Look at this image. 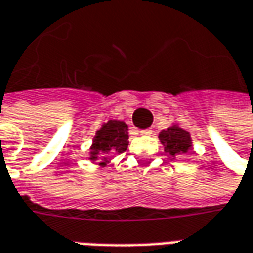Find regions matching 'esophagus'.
<instances>
[{
    "label": "esophagus",
    "mask_w": 253,
    "mask_h": 253,
    "mask_svg": "<svg viewBox=\"0 0 253 253\" xmlns=\"http://www.w3.org/2000/svg\"><path fill=\"white\" fill-rule=\"evenodd\" d=\"M152 130L151 128H146V130H141V135H151Z\"/></svg>",
    "instance_id": "obj_1"
}]
</instances>
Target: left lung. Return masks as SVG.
<instances>
[{"label": "left lung", "mask_w": 253, "mask_h": 253, "mask_svg": "<svg viewBox=\"0 0 253 253\" xmlns=\"http://www.w3.org/2000/svg\"><path fill=\"white\" fill-rule=\"evenodd\" d=\"M159 138L164 145V151L171 157L188 153L192 146V139L189 132L176 126H171L167 130H163L159 134Z\"/></svg>", "instance_id": "left-lung-1"}]
</instances>
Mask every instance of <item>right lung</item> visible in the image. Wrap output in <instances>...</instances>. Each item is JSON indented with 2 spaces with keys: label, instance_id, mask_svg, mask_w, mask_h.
Returning <instances> with one entry per match:
<instances>
[{
  "label": "right lung",
  "instance_id": "right-lung-1",
  "mask_svg": "<svg viewBox=\"0 0 253 253\" xmlns=\"http://www.w3.org/2000/svg\"><path fill=\"white\" fill-rule=\"evenodd\" d=\"M128 145V132H127V125L121 121H109L102 126L101 130H98L96 137L93 139L91 160H102L100 164L105 166L108 155L114 153H122L127 149Z\"/></svg>",
  "mask_w": 253,
  "mask_h": 253
}]
</instances>
